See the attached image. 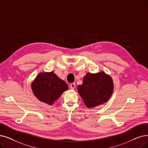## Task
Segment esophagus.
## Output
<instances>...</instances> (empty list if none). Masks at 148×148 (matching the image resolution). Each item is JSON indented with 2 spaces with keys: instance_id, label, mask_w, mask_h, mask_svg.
<instances>
[{
  "instance_id": "1",
  "label": "esophagus",
  "mask_w": 148,
  "mask_h": 148,
  "mask_svg": "<svg viewBox=\"0 0 148 148\" xmlns=\"http://www.w3.org/2000/svg\"><path fill=\"white\" fill-rule=\"evenodd\" d=\"M75 87H76L75 83H71L70 84V88H72V89H74Z\"/></svg>"
}]
</instances>
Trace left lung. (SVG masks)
Listing matches in <instances>:
<instances>
[{
    "label": "left lung",
    "mask_w": 148,
    "mask_h": 148,
    "mask_svg": "<svg viewBox=\"0 0 148 148\" xmlns=\"http://www.w3.org/2000/svg\"><path fill=\"white\" fill-rule=\"evenodd\" d=\"M113 90V81L103 72L95 74L87 73L82 84L78 86L79 95L88 108L107 102Z\"/></svg>",
    "instance_id": "1"
}]
</instances>
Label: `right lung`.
I'll use <instances>...</instances> for the list:
<instances>
[{
	"mask_svg": "<svg viewBox=\"0 0 148 148\" xmlns=\"http://www.w3.org/2000/svg\"><path fill=\"white\" fill-rule=\"evenodd\" d=\"M32 88L38 99L50 105L69 88L66 82L59 78L54 72L39 73L32 83Z\"/></svg>",
	"mask_w": 148,
	"mask_h": 148,
	"instance_id": "1",
	"label": "right lung"
}]
</instances>
